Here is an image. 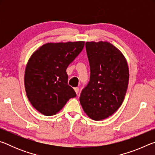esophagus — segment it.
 Listing matches in <instances>:
<instances>
[{
    "label": "esophagus",
    "instance_id": "34e87169",
    "mask_svg": "<svg viewBox=\"0 0 155 155\" xmlns=\"http://www.w3.org/2000/svg\"><path fill=\"white\" fill-rule=\"evenodd\" d=\"M74 91H75L76 94H78V91H79V88H78V87H74Z\"/></svg>",
    "mask_w": 155,
    "mask_h": 155
}]
</instances>
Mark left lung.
Segmentation results:
<instances>
[{"label":"left lung","instance_id":"obj_1","mask_svg":"<svg viewBox=\"0 0 155 155\" xmlns=\"http://www.w3.org/2000/svg\"><path fill=\"white\" fill-rule=\"evenodd\" d=\"M90 79L81 93L83 111L94 120L107 118L122 105L127 92L129 72L125 57L107 41H87Z\"/></svg>","mask_w":155,"mask_h":155}]
</instances>
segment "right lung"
Masks as SVG:
<instances>
[{
  "label": "right lung",
  "mask_w": 155,
  "mask_h": 155,
  "mask_svg": "<svg viewBox=\"0 0 155 155\" xmlns=\"http://www.w3.org/2000/svg\"><path fill=\"white\" fill-rule=\"evenodd\" d=\"M85 41L47 43L31 55L25 74L27 98L46 116L55 115L77 96L68 84L66 69L83 49Z\"/></svg>",
  "instance_id": "obj_1"
}]
</instances>
